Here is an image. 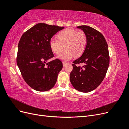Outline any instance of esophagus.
<instances>
[{
    "mask_svg": "<svg viewBox=\"0 0 129 129\" xmlns=\"http://www.w3.org/2000/svg\"><path fill=\"white\" fill-rule=\"evenodd\" d=\"M62 64H63V67H64V66H66V64H67V63H66V62H62Z\"/></svg>",
    "mask_w": 129,
    "mask_h": 129,
    "instance_id": "esophagus-1",
    "label": "esophagus"
}]
</instances>
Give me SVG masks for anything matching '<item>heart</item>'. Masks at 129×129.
I'll list each match as a JSON object with an SVG mask.
<instances>
[{
	"mask_svg": "<svg viewBox=\"0 0 129 129\" xmlns=\"http://www.w3.org/2000/svg\"><path fill=\"white\" fill-rule=\"evenodd\" d=\"M57 40L52 38L49 41L51 50L56 55L60 54L65 48L63 53L58 58L68 61L74 55L80 56L82 54L86 47L87 37L83 31H77L72 28L65 29L57 35Z\"/></svg>",
	"mask_w": 129,
	"mask_h": 129,
	"instance_id": "obj_1",
	"label": "heart"
}]
</instances>
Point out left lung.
I'll return each instance as SVG.
<instances>
[{"label": "left lung", "instance_id": "1", "mask_svg": "<svg viewBox=\"0 0 129 129\" xmlns=\"http://www.w3.org/2000/svg\"><path fill=\"white\" fill-rule=\"evenodd\" d=\"M87 37L86 47L82 56L75 60L70 74V81L77 90L89 92L101 83L106 75L109 64L108 44L98 30L85 25L77 26ZM84 64L82 67L76 64Z\"/></svg>", "mask_w": 129, "mask_h": 129}]
</instances>
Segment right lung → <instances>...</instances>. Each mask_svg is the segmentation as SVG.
Segmentation results:
<instances>
[{"mask_svg":"<svg viewBox=\"0 0 129 129\" xmlns=\"http://www.w3.org/2000/svg\"><path fill=\"white\" fill-rule=\"evenodd\" d=\"M63 28V27L39 23L27 30L20 38L18 47L17 65L23 79L35 90L48 91L56 82L63 64L57 58L47 62L54 56L49 41L54 34Z\"/></svg>","mask_w":129,"mask_h":129,"instance_id":"add662e5","label":"right lung"}]
</instances>
